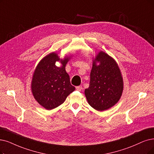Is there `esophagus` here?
Returning <instances> with one entry per match:
<instances>
[{"instance_id":"34e87169","label":"esophagus","mask_w":154,"mask_h":154,"mask_svg":"<svg viewBox=\"0 0 154 154\" xmlns=\"http://www.w3.org/2000/svg\"><path fill=\"white\" fill-rule=\"evenodd\" d=\"M76 90H78V91H82V90L83 89V88H82V86H78V87H76Z\"/></svg>"}]
</instances>
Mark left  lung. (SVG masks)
I'll return each instance as SVG.
<instances>
[{"mask_svg": "<svg viewBox=\"0 0 154 154\" xmlns=\"http://www.w3.org/2000/svg\"><path fill=\"white\" fill-rule=\"evenodd\" d=\"M123 88L118 63L107 54L100 51L93 58L90 85L85 90L89 105L98 111L107 110L119 100Z\"/></svg>", "mask_w": 154, "mask_h": 154, "instance_id": "left-lung-1", "label": "left lung"}]
</instances>
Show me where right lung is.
I'll use <instances>...</instances> for the list:
<instances>
[{"instance_id": "1", "label": "right lung", "mask_w": 154, "mask_h": 154, "mask_svg": "<svg viewBox=\"0 0 154 154\" xmlns=\"http://www.w3.org/2000/svg\"><path fill=\"white\" fill-rule=\"evenodd\" d=\"M72 56L60 59L56 52H52L43 58L34 71L31 88L35 99L47 110L61 105L75 87L71 85L66 66ZM56 62L61 64L55 65Z\"/></svg>"}]
</instances>
